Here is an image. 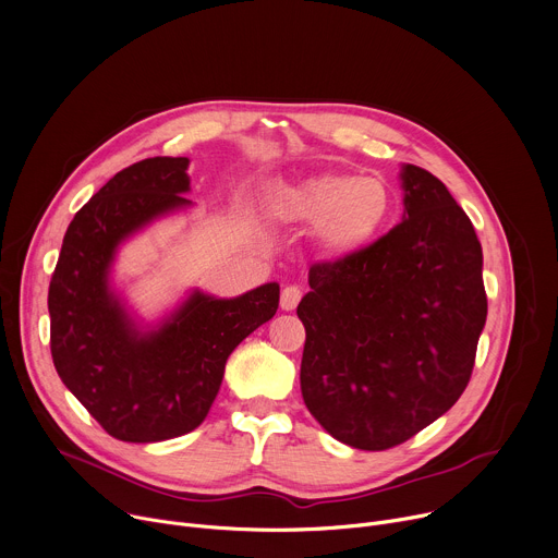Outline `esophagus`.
Masks as SVG:
<instances>
[{"instance_id": "esophagus-1", "label": "esophagus", "mask_w": 558, "mask_h": 558, "mask_svg": "<svg viewBox=\"0 0 558 558\" xmlns=\"http://www.w3.org/2000/svg\"><path fill=\"white\" fill-rule=\"evenodd\" d=\"M302 298V289L298 284H289L282 289V295H280V307L284 312H293L298 307V302Z\"/></svg>"}]
</instances>
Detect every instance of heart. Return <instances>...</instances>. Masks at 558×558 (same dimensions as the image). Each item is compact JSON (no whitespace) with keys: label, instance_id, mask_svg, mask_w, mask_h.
<instances>
[{"label":"heart","instance_id":"b5f03b06","mask_svg":"<svg viewBox=\"0 0 558 558\" xmlns=\"http://www.w3.org/2000/svg\"><path fill=\"white\" fill-rule=\"evenodd\" d=\"M287 218L316 227L318 246L344 258L369 246L391 216V191L376 178L323 173L282 193Z\"/></svg>","mask_w":558,"mask_h":558}]
</instances>
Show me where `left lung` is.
<instances>
[{
    "instance_id": "obj_1",
    "label": "left lung",
    "mask_w": 558,
    "mask_h": 558,
    "mask_svg": "<svg viewBox=\"0 0 558 558\" xmlns=\"http://www.w3.org/2000/svg\"><path fill=\"white\" fill-rule=\"evenodd\" d=\"M404 220L359 253L310 269L300 389L340 442L383 451L465 391L487 318L483 248L429 171L404 165Z\"/></svg>"
}]
</instances>
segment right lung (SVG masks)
<instances>
[{"instance_id":"obj_1","label":"right lung","mask_w":558,"mask_h":558,"mask_svg":"<svg viewBox=\"0 0 558 558\" xmlns=\"http://www.w3.org/2000/svg\"><path fill=\"white\" fill-rule=\"evenodd\" d=\"M186 158H146L116 173L75 214L48 287L50 353L71 393L113 438L158 442L193 432L218 396L231 351L271 320L278 282L222 300L193 291L142 333L109 287L118 244L191 205Z\"/></svg>"}]
</instances>
